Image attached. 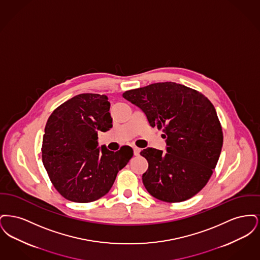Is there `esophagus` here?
Here are the masks:
<instances>
[{
  "label": "esophagus",
  "instance_id": "34e87169",
  "mask_svg": "<svg viewBox=\"0 0 260 260\" xmlns=\"http://www.w3.org/2000/svg\"><path fill=\"white\" fill-rule=\"evenodd\" d=\"M134 153H135V155H136V156H138V155H139V153H140V148H138V147H134Z\"/></svg>",
  "mask_w": 260,
  "mask_h": 260
}]
</instances>
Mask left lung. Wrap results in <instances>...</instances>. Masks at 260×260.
<instances>
[{
  "instance_id": "8db88e82",
  "label": "left lung",
  "mask_w": 260,
  "mask_h": 260,
  "mask_svg": "<svg viewBox=\"0 0 260 260\" xmlns=\"http://www.w3.org/2000/svg\"><path fill=\"white\" fill-rule=\"evenodd\" d=\"M123 98L140 108L166 139L167 153L150 147L140 152L148 161L142 181L149 194L167 203L195 196L208 183L222 148V128L211 102L173 82L131 89Z\"/></svg>"
}]
</instances>
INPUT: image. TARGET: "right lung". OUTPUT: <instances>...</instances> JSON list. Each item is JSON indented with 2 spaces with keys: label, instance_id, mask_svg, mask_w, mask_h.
<instances>
[{
  "label": "right lung",
  "instance_id": "1",
  "mask_svg": "<svg viewBox=\"0 0 260 260\" xmlns=\"http://www.w3.org/2000/svg\"><path fill=\"white\" fill-rule=\"evenodd\" d=\"M110 102L104 94L82 93L58 106L48 120L42 159L50 181L64 198L89 203L106 195L117 173L134 155L99 147V134L112 126Z\"/></svg>",
  "mask_w": 260,
  "mask_h": 260
}]
</instances>
